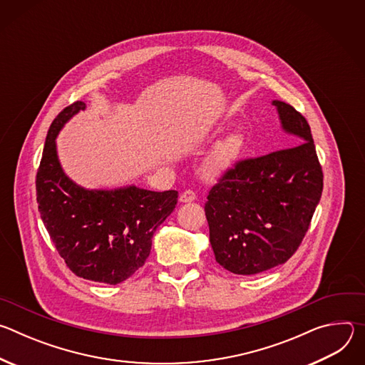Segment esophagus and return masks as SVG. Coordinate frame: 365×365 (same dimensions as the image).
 <instances>
[{
    "instance_id": "esophagus-1",
    "label": "esophagus",
    "mask_w": 365,
    "mask_h": 365,
    "mask_svg": "<svg viewBox=\"0 0 365 365\" xmlns=\"http://www.w3.org/2000/svg\"><path fill=\"white\" fill-rule=\"evenodd\" d=\"M195 199H196V195H195V192H192V190H185V192L180 195V197H179V200H180L182 203L193 202Z\"/></svg>"
}]
</instances>
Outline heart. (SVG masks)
Segmentation results:
<instances>
[{"label": "heart", "instance_id": "obj_1", "mask_svg": "<svg viewBox=\"0 0 365 365\" xmlns=\"http://www.w3.org/2000/svg\"><path fill=\"white\" fill-rule=\"evenodd\" d=\"M245 147V138L241 133L234 131L215 143L212 150L203 160V172L210 178H218L230 170Z\"/></svg>", "mask_w": 365, "mask_h": 365}]
</instances>
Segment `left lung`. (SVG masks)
<instances>
[{
	"label": "left lung",
	"instance_id": "1",
	"mask_svg": "<svg viewBox=\"0 0 365 365\" xmlns=\"http://www.w3.org/2000/svg\"><path fill=\"white\" fill-rule=\"evenodd\" d=\"M272 103L292 147L238 163L205 203L217 263L234 274L284 264L300 245L324 189L307 121L289 103Z\"/></svg>",
	"mask_w": 365,
	"mask_h": 365
}]
</instances>
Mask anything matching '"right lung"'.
I'll list each match as a JSON object with an SVG mask.
<instances>
[{
	"label": "right lung",
	"mask_w": 365,
	"mask_h": 365,
	"mask_svg": "<svg viewBox=\"0 0 365 365\" xmlns=\"http://www.w3.org/2000/svg\"><path fill=\"white\" fill-rule=\"evenodd\" d=\"M85 108V102H73L47 131L36 178L38 212L56 250L76 276L118 284L145 263L153 234L173 212L179 193L135 185L86 189L73 182L61 165L56 138Z\"/></svg>",
	"instance_id": "obj_1"
}]
</instances>
